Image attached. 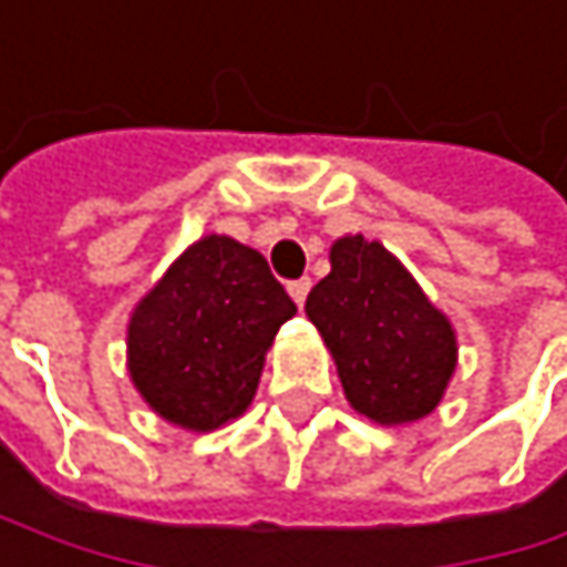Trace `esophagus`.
Listing matches in <instances>:
<instances>
[{
  "label": "esophagus",
  "mask_w": 567,
  "mask_h": 567,
  "mask_svg": "<svg viewBox=\"0 0 567 567\" xmlns=\"http://www.w3.org/2000/svg\"><path fill=\"white\" fill-rule=\"evenodd\" d=\"M309 289H312V281H309V278H296V281H289V296L296 299V306H299V309L306 306Z\"/></svg>",
  "instance_id": "34e87169"
}]
</instances>
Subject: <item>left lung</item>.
Listing matches in <instances>:
<instances>
[{
	"instance_id": "8db88e82",
	"label": "left lung",
	"mask_w": 567,
	"mask_h": 567,
	"mask_svg": "<svg viewBox=\"0 0 567 567\" xmlns=\"http://www.w3.org/2000/svg\"><path fill=\"white\" fill-rule=\"evenodd\" d=\"M332 271L306 299L352 410L377 423L426 416L457 367V339L413 275L362 235L332 245Z\"/></svg>"
}]
</instances>
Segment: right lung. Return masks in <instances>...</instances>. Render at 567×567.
Segmentation results:
<instances>
[{
    "mask_svg": "<svg viewBox=\"0 0 567 567\" xmlns=\"http://www.w3.org/2000/svg\"><path fill=\"white\" fill-rule=\"evenodd\" d=\"M292 316L296 302L255 248L200 238L134 309V386L164 420L218 430L251 403L265 349Z\"/></svg>",
    "mask_w": 567,
    "mask_h": 567,
    "instance_id": "obj_1",
    "label": "right lung"
}]
</instances>
